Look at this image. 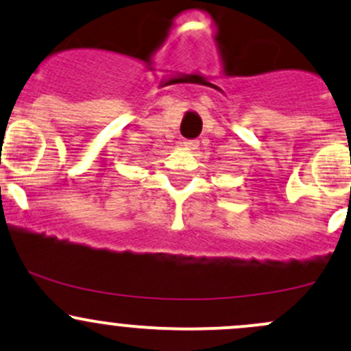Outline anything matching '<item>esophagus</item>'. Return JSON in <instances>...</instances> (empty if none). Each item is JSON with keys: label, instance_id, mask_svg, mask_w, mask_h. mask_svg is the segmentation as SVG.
Returning a JSON list of instances; mask_svg holds the SVG:
<instances>
[{"label": "esophagus", "instance_id": "esophagus-1", "mask_svg": "<svg viewBox=\"0 0 351 351\" xmlns=\"http://www.w3.org/2000/svg\"><path fill=\"white\" fill-rule=\"evenodd\" d=\"M198 145H200V143H198L197 139H185V141H183V146L188 147V149H197Z\"/></svg>", "mask_w": 351, "mask_h": 351}]
</instances>
